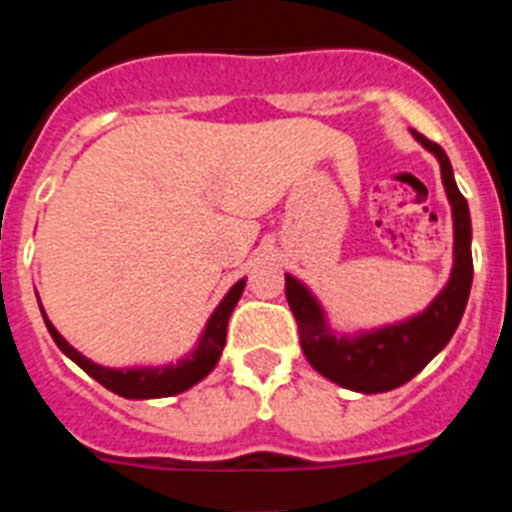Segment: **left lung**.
<instances>
[{
	"instance_id": "obj_1",
	"label": "left lung",
	"mask_w": 512,
	"mask_h": 512,
	"mask_svg": "<svg viewBox=\"0 0 512 512\" xmlns=\"http://www.w3.org/2000/svg\"><path fill=\"white\" fill-rule=\"evenodd\" d=\"M413 135L438 158L443 187L454 212V269H451L449 284L428 305V310L400 325H390V328L364 333L348 341V338H336L325 328L323 310L295 277L287 274V282H284L307 361L330 382L341 384L346 390L366 392V395L395 390L400 384L410 382L451 341L467 307L469 289H472L474 266L469 205L456 187L454 171L443 148L415 130Z\"/></svg>"
}]
</instances>
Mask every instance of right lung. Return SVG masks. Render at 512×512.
<instances>
[{"label":"right lung","instance_id":"obj_1","mask_svg":"<svg viewBox=\"0 0 512 512\" xmlns=\"http://www.w3.org/2000/svg\"><path fill=\"white\" fill-rule=\"evenodd\" d=\"M243 287H246V282L233 284V289L225 295V300L217 305L215 312H212V318L210 323H207L205 333H202L200 343H197V348H194L187 359H182L176 366H158V369H107V366L94 364L87 356H81L74 346H69V343L63 341L61 333L51 325V320L45 318V315L43 318L45 325H48V333H51L53 341H56V346L61 348L63 354L69 356L71 361H76L89 377L97 379L102 387H107V390H112L120 397H128V400L171 397L189 390L192 384L205 379L207 374L215 369L217 359H220V354H223L225 348L230 312H233L235 302L241 300Z\"/></svg>","mask_w":512,"mask_h":512}]
</instances>
